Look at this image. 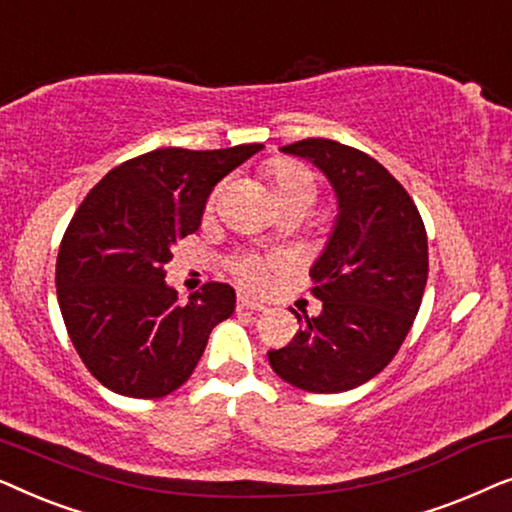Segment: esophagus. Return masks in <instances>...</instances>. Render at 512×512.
Instances as JSON below:
<instances>
[{"mask_svg":"<svg viewBox=\"0 0 512 512\" xmlns=\"http://www.w3.org/2000/svg\"><path fill=\"white\" fill-rule=\"evenodd\" d=\"M237 307H240V310H251V312H263L265 310V305H261L258 300L249 298V296L237 298Z\"/></svg>","mask_w":512,"mask_h":512,"instance_id":"1","label":"esophagus"}]
</instances>
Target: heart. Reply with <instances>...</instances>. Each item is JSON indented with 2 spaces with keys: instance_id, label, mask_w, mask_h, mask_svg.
Masks as SVG:
<instances>
[{
  "instance_id": "1",
  "label": "heart",
  "mask_w": 512,
  "mask_h": 512,
  "mask_svg": "<svg viewBox=\"0 0 512 512\" xmlns=\"http://www.w3.org/2000/svg\"><path fill=\"white\" fill-rule=\"evenodd\" d=\"M268 177L279 207L293 205V202H303V205L312 207L317 200V186H314L312 174L293 160H275L268 167ZM233 270L237 279L249 289H263L268 282V263L258 261L254 256L237 258Z\"/></svg>"
}]
</instances>
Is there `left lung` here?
<instances>
[{"mask_svg": "<svg viewBox=\"0 0 512 512\" xmlns=\"http://www.w3.org/2000/svg\"><path fill=\"white\" fill-rule=\"evenodd\" d=\"M324 172L338 216L310 268L319 317L268 352L275 373L312 394L361 387L401 349L429 277V244L415 202L375 158L333 139L282 146ZM293 312V310H291Z\"/></svg>", "mask_w": 512, "mask_h": 512, "instance_id": "1", "label": "left lung"}]
</instances>
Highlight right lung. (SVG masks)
<instances>
[{"label":"right lung","instance_id":"obj_1","mask_svg":"<svg viewBox=\"0 0 512 512\" xmlns=\"http://www.w3.org/2000/svg\"><path fill=\"white\" fill-rule=\"evenodd\" d=\"M261 149H156L114 167L76 209L55 286L76 352L107 389L172 394L198 366L212 328L235 312V289L221 282L179 303L165 263L200 228L214 186Z\"/></svg>","mask_w":512,"mask_h":512}]
</instances>
